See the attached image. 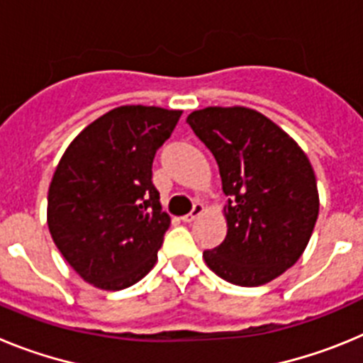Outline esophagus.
Returning a JSON list of instances; mask_svg holds the SVG:
<instances>
[{"instance_id": "34e87169", "label": "esophagus", "mask_w": 363, "mask_h": 363, "mask_svg": "<svg viewBox=\"0 0 363 363\" xmlns=\"http://www.w3.org/2000/svg\"><path fill=\"white\" fill-rule=\"evenodd\" d=\"M203 213V205L201 203H194V207H192V211L189 214H185V216H182V220L185 221V223H191V221L196 220L200 214Z\"/></svg>"}]
</instances>
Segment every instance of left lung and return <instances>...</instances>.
<instances>
[{"label":"left lung","mask_w":363,"mask_h":363,"mask_svg":"<svg viewBox=\"0 0 363 363\" xmlns=\"http://www.w3.org/2000/svg\"><path fill=\"white\" fill-rule=\"evenodd\" d=\"M187 123L213 152L229 196L225 240L203 252L213 272L242 287L274 280L306 251L318 218L306 152L274 121L247 107H207Z\"/></svg>","instance_id":"obj_1"}]
</instances>
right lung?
Wrapping results in <instances>:
<instances>
[{"instance_id":"add662e5","label":"right lung","mask_w":363,"mask_h":363,"mask_svg":"<svg viewBox=\"0 0 363 363\" xmlns=\"http://www.w3.org/2000/svg\"><path fill=\"white\" fill-rule=\"evenodd\" d=\"M182 111L123 105L92 121L67 147L49 187L54 243L85 281L120 291L154 267L171 216L152 184L156 150Z\"/></svg>"}]
</instances>
